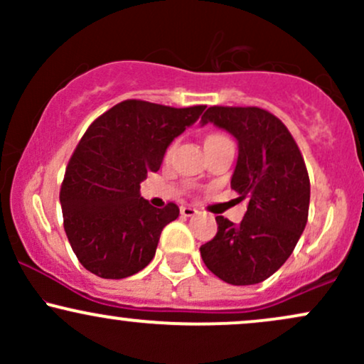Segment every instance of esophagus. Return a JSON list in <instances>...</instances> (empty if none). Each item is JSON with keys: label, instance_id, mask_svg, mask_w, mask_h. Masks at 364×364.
I'll return each instance as SVG.
<instances>
[{"label": "esophagus", "instance_id": "1", "mask_svg": "<svg viewBox=\"0 0 364 364\" xmlns=\"http://www.w3.org/2000/svg\"><path fill=\"white\" fill-rule=\"evenodd\" d=\"M198 214V210H196V208H193V207H181V215L183 217H193V215H196Z\"/></svg>", "mask_w": 364, "mask_h": 364}]
</instances>
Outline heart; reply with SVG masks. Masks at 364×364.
<instances>
[{
  "instance_id": "obj_1",
  "label": "heart",
  "mask_w": 364,
  "mask_h": 364,
  "mask_svg": "<svg viewBox=\"0 0 364 364\" xmlns=\"http://www.w3.org/2000/svg\"><path fill=\"white\" fill-rule=\"evenodd\" d=\"M215 139H225V136H223V135H210L207 140H215Z\"/></svg>"
}]
</instances>
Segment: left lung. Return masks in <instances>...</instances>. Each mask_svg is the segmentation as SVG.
Masks as SVG:
<instances>
[{
  "mask_svg": "<svg viewBox=\"0 0 364 364\" xmlns=\"http://www.w3.org/2000/svg\"><path fill=\"white\" fill-rule=\"evenodd\" d=\"M200 123H214L236 139L231 188L248 200L241 224L215 217L217 235L200 246L203 263L232 286L258 284L281 269L306 225L304 159L282 121L260 107L212 106Z\"/></svg>",
  "mask_w": 364,
  "mask_h": 364,
  "instance_id": "1",
  "label": "left lung"
}]
</instances>
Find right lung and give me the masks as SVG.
<instances>
[{
    "label": "right lung",
    "mask_w": 364,
    "mask_h": 364,
    "mask_svg": "<svg viewBox=\"0 0 364 364\" xmlns=\"http://www.w3.org/2000/svg\"><path fill=\"white\" fill-rule=\"evenodd\" d=\"M205 106L169 107L129 99L83 133L63 179V224L77 258L102 279L140 272L156 255L162 229L178 219L176 203L152 207L140 183L157 173L168 147Z\"/></svg>",
    "instance_id": "obj_1"
}]
</instances>
